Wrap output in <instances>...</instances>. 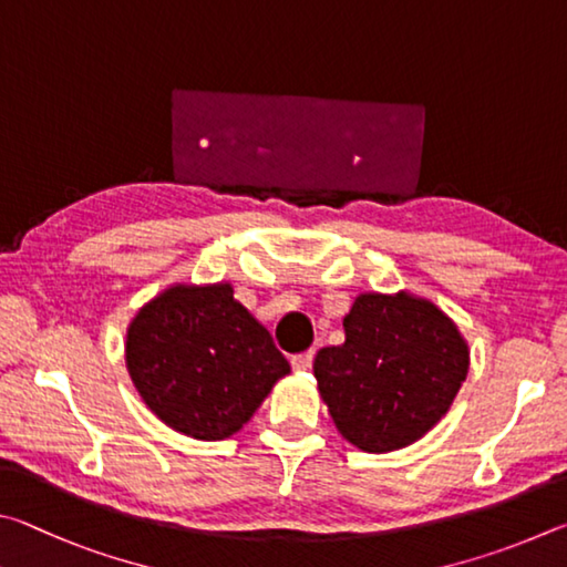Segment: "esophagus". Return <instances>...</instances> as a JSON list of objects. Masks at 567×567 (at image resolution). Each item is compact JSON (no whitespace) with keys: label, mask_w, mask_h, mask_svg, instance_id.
Returning a JSON list of instances; mask_svg holds the SVG:
<instances>
[{"label":"esophagus","mask_w":567,"mask_h":567,"mask_svg":"<svg viewBox=\"0 0 567 567\" xmlns=\"http://www.w3.org/2000/svg\"><path fill=\"white\" fill-rule=\"evenodd\" d=\"M311 363H313V351L299 353V355H293V359H291L293 371H309V369H311Z\"/></svg>","instance_id":"1"}]
</instances>
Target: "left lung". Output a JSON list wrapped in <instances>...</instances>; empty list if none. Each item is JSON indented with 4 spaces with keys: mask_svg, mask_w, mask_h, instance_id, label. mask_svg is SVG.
Masks as SVG:
<instances>
[{
    "mask_svg": "<svg viewBox=\"0 0 567 567\" xmlns=\"http://www.w3.org/2000/svg\"><path fill=\"white\" fill-rule=\"evenodd\" d=\"M346 341L316 353L313 375L336 429L365 453L421 441L458 395L471 349L458 326L411 291L355 296Z\"/></svg>",
    "mask_w": 567,
    "mask_h": 567,
    "instance_id": "1",
    "label": "left lung"
}]
</instances>
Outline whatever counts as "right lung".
Wrapping results in <instances>:
<instances>
[{"label": "right lung", "mask_w": 567, "mask_h": 567, "mask_svg": "<svg viewBox=\"0 0 567 567\" xmlns=\"http://www.w3.org/2000/svg\"><path fill=\"white\" fill-rule=\"evenodd\" d=\"M124 361L146 409L196 441L231 439L291 373L228 281L158 291L126 326Z\"/></svg>", "instance_id": "right-lung-1"}]
</instances>
